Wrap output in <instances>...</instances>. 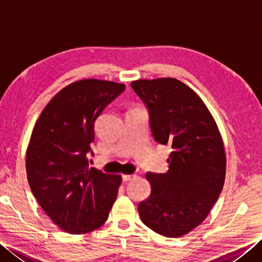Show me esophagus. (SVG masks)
<instances>
[{"mask_svg": "<svg viewBox=\"0 0 262 262\" xmlns=\"http://www.w3.org/2000/svg\"><path fill=\"white\" fill-rule=\"evenodd\" d=\"M121 178H122V181L127 182V181H129L132 179H134V178H136V176L135 174H122Z\"/></svg>", "mask_w": 262, "mask_h": 262, "instance_id": "34e87169", "label": "esophagus"}]
</instances>
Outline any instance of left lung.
Masks as SVG:
<instances>
[{
  "instance_id": "left-lung-1",
  "label": "left lung",
  "mask_w": 262,
  "mask_h": 262,
  "mask_svg": "<svg viewBox=\"0 0 262 262\" xmlns=\"http://www.w3.org/2000/svg\"><path fill=\"white\" fill-rule=\"evenodd\" d=\"M130 86L148 109L154 140L172 148L166 173H146L151 194L138 213L154 232L179 237L202 223L220 197L226 171L223 140L203 100L185 83L161 77Z\"/></svg>"
}]
</instances>
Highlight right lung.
<instances>
[{"mask_svg": "<svg viewBox=\"0 0 262 262\" xmlns=\"http://www.w3.org/2000/svg\"><path fill=\"white\" fill-rule=\"evenodd\" d=\"M124 90L125 84L110 81L71 83L33 127L26 158L28 182L43 211L71 234L101 226L117 198L121 177L89 168L88 153L97 118Z\"/></svg>", "mask_w": 262, "mask_h": 262, "instance_id": "right-lung-1", "label": "right lung"}]
</instances>
